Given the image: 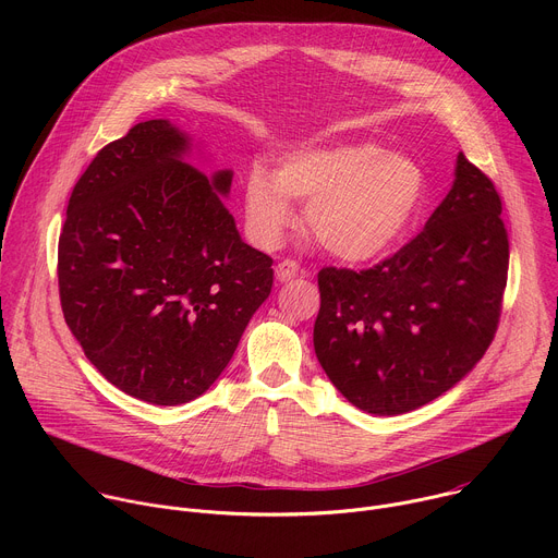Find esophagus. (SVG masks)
I'll list each match as a JSON object with an SVG mask.
<instances>
[{"instance_id":"esophagus-1","label":"esophagus","mask_w":558,"mask_h":558,"mask_svg":"<svg viewBox=\"0 0 558 558\" xmlns=\"http://www.w3.org/2000/svg\"><path fill=\"white\" fill-rule=\"evenodd\" d=\"M298 271H300V265L295 263V260H280L278 265H276V278L280 280V282H289V280H293L295 276H298Z\"/></svg>"}]
</instances>
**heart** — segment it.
<instances>
[{"label":"heart","mask_w":558,"mask_h":558,"mask_svg":"<svg viewBox=\"0 0 558 558\" xmlns=\"http://www.w3.org/2000/svg\"><path fill=\"white\" fill-rule=\"evenodd\" d=\"M426 172L415 158L357 141L291 151L276 177L247 172L245 222L254 241L271 247L293 222L291 201L306 203L304 225L329 254L366 263L402 241L426 201Z\"/></svg>","instance_id":"b5f03b06"}]
</instances>
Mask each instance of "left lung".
<instances>
[{
  "instance_id": "left-lung-1",
  "label": "left lung",
  "mask_w": 558,
  "mask_h": 558,
  "mask_svg": "<svg viewBox=\"0 0 558 558\" xmlns=\"http://www.w3.org/2000/svg\"><path fill=\"white\" fill-rule=\"evenodd\" d=\"M510 245L495 183L457 156L426 227L371 269L317 274L313 347L360 411L402 415L465 377L495 340Z\"/></svg>"
}]
</instances>
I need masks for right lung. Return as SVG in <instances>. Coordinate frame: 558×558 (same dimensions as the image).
I'll return each mask as SVG.
<instances>
[{
    "mask_svg": "<svg viewBox=\"0 0 558 558\" xmlns=\"http://www.w3.org/2000/svg\"><path fill=\"white\" fill-rule=\"evenodd\" d=\"M187 147L166 119L130 128L76 181L59 235L65 325L110 384L156 407L218 379L274 284L222 205L231 172L209 181Z\"/></svg>",
    "mask_w": 558,
    "mask_h": 558,
    "instance_id": "obj_1",
    "label": "right lung"
}]
</instances>
